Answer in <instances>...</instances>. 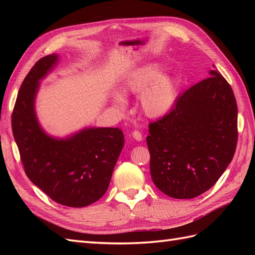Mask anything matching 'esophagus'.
<instances>
[{"mask_svg": "<svg viewBox=\"0 0 255 255\" xmlns=\"http://www.w3.org/2000/svg\"><path fill=\"white\" fill-rule=\"evenodd\" d=\"M131 137L134 140H137V141H141V140H142V133L140 132L139 130H134V131L131 132Z\"/></svg>", "mask_w": 255, "mask_h": 255, "instance_id": "esophagus-1", "label": "esophagus"}]
</instances>
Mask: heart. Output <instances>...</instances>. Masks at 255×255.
Returning <instances> with one entry per match:
<instances>
[{
    "instance_id": "heart-1",
    "label": "heart",
    "mask_w": 255,
    "mask_h": 255,
    "mask_svg": "<svg viewBox=\"0 0 255 255\" xmlns=\"http://www.w3.org/2000/svg\"><path fill=\"white\" fill-rule=\"evenodd\" d=\"M159 63H147L134 69L123 83V93L139 94L138 107L148 118H161L174 107L178 95L177 81L171 75H164ZM114 103L123 110L126 100L123 94L114 93Z\"/></svg>"
}]
</instances>
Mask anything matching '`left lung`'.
I'll return each mask as SVG.
<instances>
[{
	"label": "left lung",
	"instance_id": "1",
	"mask_svg": "<svg viewBox=\"0 0 255 255\" xmlns=\"http://www.w3.org/2000/svg\"><path fill=\"white\" fill-rule=\"evenodd\" d=\"M209 74L178 96L169 114L149 125L151 177L173 198H194L208 191L236 152L234 91L217 70Z\"/></svg>",
	"mask_w": 255,
	"mask_h": 255
}]
</instances>
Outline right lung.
Segmentation results:
<instances>
[{"label":"right lung","mask_w":255,"mask_h":255,"mask_svg":"<svg viewBox=\"0 0 255 255\" xmlns=\"http://www.w3.org/2000/svg\"><path fill=\"white\" fill-rule=\"evenodd\" d=\"M58 62L56 53L38 60L26 75L12 114V129L29 180L56 203L85 207L110 185L124 147L119 128H85L66 139L48 136L35 114L39 80Z\"/></svg>","instance_id":"obj_1"}]
</instances>
